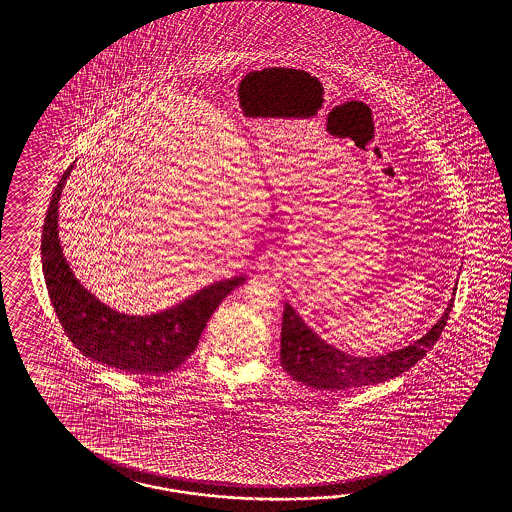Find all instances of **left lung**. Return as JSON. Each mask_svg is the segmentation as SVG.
I'll return each mask as SVG.
<instances>
[{
	"mask_svg": "<svg viewBox=\"0 0 512 512\" xmlns=\"http://www.w3.org/2000/svg\"><path fill=\"white\" fill-rule=\"evenodd\" d=\"M454 293L456 289L452 291L449 306L441 319L419 340L377 357H355L330 345L304 323L291 304H285L281 323V364L296 381L326 392H345L394 379L415 366L428 349L434 347L449 321Z\"/></svg>",
	"mask_w": 512,
	"mask_h": 512,
	"instance_id": "left-lung-1",
	"label": "left lung"
}]
</instances>
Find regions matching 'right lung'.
Returning <instances> with one entry per match:
<instances>
[{
  "label": "right lung",
  "mask_w": 512,
  "mask_h": 512,
  "mask_svg": "<svg viewBox=\"0 0 512 512\" xmlns=\"http://www.w3.org/2000/svg\"><path fill=\"white\" fill-rule=\"evenodd\" d=\"M73 169L75 163L63 172L52 193L41 238L48 296L63 330L82 355L114 370L140 375L172 372L195 351L204 326L223 298L248 276L221 279L155 313L133 315L110 308L80 283L60 242V201Z\"/></svg>",
  "instance_id": "right-lung-1"
}]
</instances>
